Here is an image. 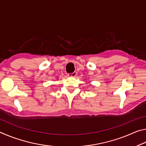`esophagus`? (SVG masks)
<instances>
[{"label":"esophagus","mask_w":146,"mask_h":146,"mask_svg":"<svg viewBox=\"0 0 146 146\" xmlns=\"http://www.w3.org/2000/svg\"><path fill=\"white\" fill-rule=\"evenodd\" d=\"M68 76H70V77H75V76H76V72H73L72 73L68 74Z\"/></svg>","instance_id":"1"}]
</instances>
